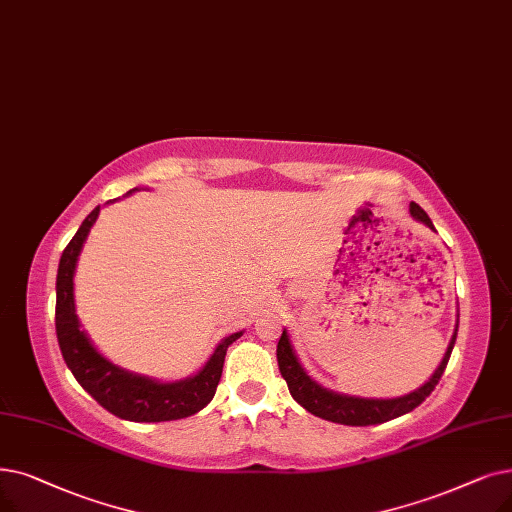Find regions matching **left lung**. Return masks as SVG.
I'll use <instances>...</instances> for the list:
<instances>
[{"mask_svg":"<svg viewBox=\"0 0 512 512\" xmlns=\"http://www.w3.org/2000/svg\"><path fill=\"white\" fill-rule=\"evenodd\" d=\"M410 215L416 221H422L427 228L435 230L429 215L422 211L416 203H410ZM456 335H458V324H456V330L452 335V341L448 345V351H446V355H443V360L437 366V370L433 372L431 379L422 387H418L416 391L402 395V397H393V399L353 397V395H343L337 391L324 389L303 370L286 328L282 330L276 355H278V368L288 385V391H291L295 402L301 404L307 412H311L314 416H320L324 420H330V422H339V425L368 427V425H381V422L408 414L416 406L425 402V399L431 395V391L435 389V385L439 383L443 370H446V366H448V360H450L454 343H456Z\"/></svg>","mask_w":512,"mask_h":512,"instance_id":"1","label":"left lung"}]
</instances>
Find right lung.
<instances>
[{"label":"right lung","mask_w":512,"mask_h":512,"mask_svg":"<svg viewBox=\"0 0 512 512\" xmlns=\"http://www.w3.org/2000/svg\"><path fill=\"white\" fill-rule=\"evenodd\" d=\"M133 192V190H129ZM100 207L83 219L73 240L66 244L58 263L56 276V337L62 358L73 372L77 383L90 393L96 402L115 414L133 422H163L177 420L203 410L215 395L224 370L228 347L242 337V330L221 341L209 362L194 376L184 381L161 383L150 376L129 372L108 362L87 339L75 314L73 276L83 242L96 224Z\"/></svg>","instance_id":"obj_1"}]
</instances>
